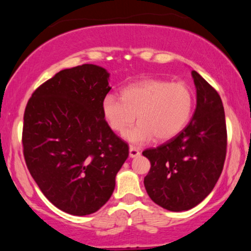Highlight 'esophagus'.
Instances as JSON below:
<instances>
[{
    "label": "esophagus",
    "mask_w": 251,
    "mask_h": 251,
    "mask_svg": "<svg viewBox=\"0 0 251 251\" xmlns=\"http://www.w3.org/2000/svg\"><path fill=\"white\" fill-rule=\"evenodd\" d=\"M141 155V151L137 147L135 146H129V157L130 158H135V157H137Z\"/></svg>",
    "instance_id": "34e87169"
}]
</instances>
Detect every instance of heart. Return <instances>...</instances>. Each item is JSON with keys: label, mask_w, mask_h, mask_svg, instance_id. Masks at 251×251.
Segmentation results:
<instances>
[{"label": "heart", "mask_w": 251, "mask_h": 251, "mask_svg": "<svg viewBox=\"0 0 251 251\" xmlns=\"http://www.w3.org/2000/svg\"><path fill=\"white\" fill-rule=\"evenodd\" d=\"M194 93L181 82L150 78L130 84L121 91V100L108 94L101 101V113L109 128L124 133L137 118V125L126 131L134 144L163 142L175 137L193 115Z\"/></svg>", "instance_id": "heart-1"}]
</instances>
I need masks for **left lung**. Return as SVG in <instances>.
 I'll use <instances>...</instances> for the list:
<instances>
[{"instance_id":"left-lung-1","label":"left lung","mask_w":251,"mask_h":251,"mask_svg":"<svg viewBox=\"0 0 251 251\" xmlns=\"http://www.w3.org/2000/svg\"><path fill=\"white\" fill-rule=\"evenodd\" d=\"M197 104L192 121L176 137L143 155L151 161L144 178L148 196L171 211L192 209L214 189L226 158L227 130L220 96L192 72Z\"/></svg>"}]
</instances>
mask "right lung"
Here are the masks:
<instances>
[{
  "label": "right lung",
  "mask_w": 251,
  "mask_h": 251,
  "mask_svg": "<svg viewBox=\"0 0 251 251\" xmlns=\"http://www.w3.org/2000/svg\"><path fill=\"white\" fill-rule=\"evenodd\" d=\"M109 73L94 64L58 72L33 93L24 113L23 152L42 193L58 209L93 214L107 202L128 145L101 113Z\"/></svg>",
  "instance_id": "right-lung-1"
}]
</instances>
